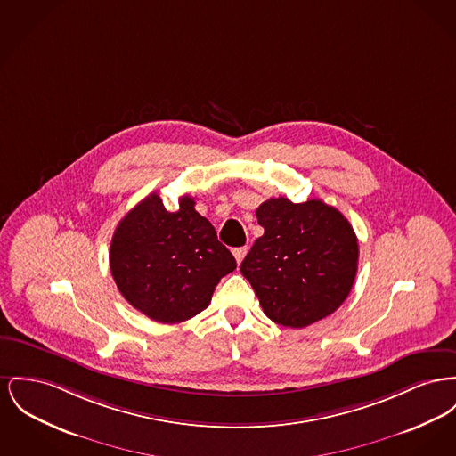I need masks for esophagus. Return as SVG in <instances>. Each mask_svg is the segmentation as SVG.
Returning a JSON list of instances; mask_svg holds the SVG:
<instances>
[{
	"label": "esophagus",
	"mask_w": 456,
	"mask_h": 456,
	"mask_svg": "<svg viewBox=\"0 0 456 456\" xmlns=\"http://www.w3.org/2000/svg\"><path fill=\"white\" fill-rule=\"evenodd\" d=\"M248 253V248L246 246H241V248H234L232 249V255H234V258H236V262L238 264H241L242 258H244V255Z\"/></svg>",
	"instance_id": "esophagus-1"
}]
</instances>
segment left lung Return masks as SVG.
<instances>
[{"label":"left lung","instance_id":"1","mask_svg":"<svg viewBox=\"0 0 456 456\" xmlns=\"http://www.w3.org/2000/svg\"><path fill=\"white\" fill-rule=\"evenodd\" d=\"M265 229L241 273L264 314L301 329L334 314L348 297L358 270V240L348 218L321 200L270 198L256 210Z\"/></svg>","mask_w":456,"mask_h":456}]
</instances>
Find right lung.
Masks as SVG:
<instances>
[{
  "label": "right lung",
  "mask_w": 456,
  "mask_h": 456,
  "mask_svg": "<svg viewBox=\"0 0 456 456\" xmlns=\"http://www.w3.org/2000/svg\"><path fill=\"white\" fill-rule=\"evenodd\" d=\"M236 268L214 225L183 196L168 212L157 192L146 196L117 225L110 270L122 296L146 317L179 323L203 312L218 281Z\"/></svg>",
  "instance_id": "obj_1"
}]
</instances>
